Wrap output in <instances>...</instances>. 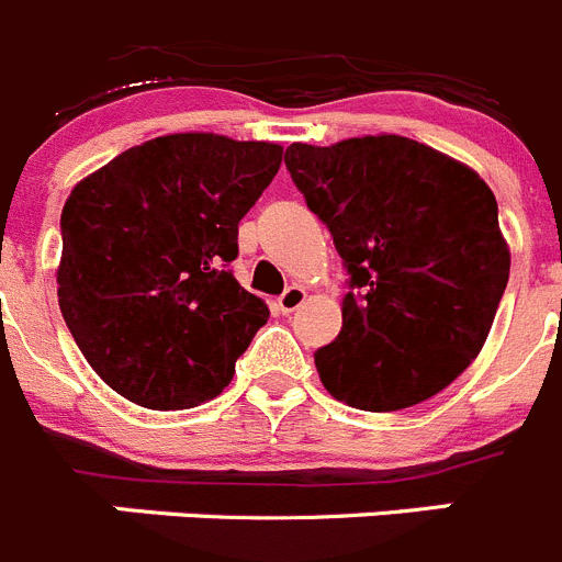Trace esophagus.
Returning <instances> with one entry per match:
<instances>
[{"label":"esophagus","instance_id":"34e87169","mask_svg":"<svg viewBox=\"0 0 562 562\" xmlns=\"http://www.w3.org/2000/svg\"><path fill=\"white\" fill-rule=\"evenodd\" d=\"M305 299H307V291L302 285H291V288H285V293H282L280 299H277V307H280L282 313H293V311H299V307L305 305Z\"/></svg>","mask_w":562,"mask_h":562}]
</instances>
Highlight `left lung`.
Instances as JSON below:
<instances>
[{
  "mask_svg": "<svg viewBox=\"0 0 562 562\" xmlns=\"http://www.w3.org/2000/svg\"><path fill=\"white\" fill-rule=\"evenodd\" d=\"M285 166L352 277L344 327L316 352L329 396L393 413L452 385L480 355L510 277L494 191L402 135L291 144Z\"/></svg>",
  "mask_w": 562,
  "mask_h": 562,
  "instance_id": "1",
  "label": "left lung"
}]
</instances>
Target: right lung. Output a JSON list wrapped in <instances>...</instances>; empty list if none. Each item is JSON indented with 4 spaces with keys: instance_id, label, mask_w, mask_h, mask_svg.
Listing matches in <instances>:
<instances>
[{
    "instance_id": "obj_1",
    "label": "right lung",
    "mask_w": 562,
    "mask_h": 562,
    "mask_svg": "<svg viewBox=\"0 0 562 562\" xmlns=\"http://www.w3.org/2000/svg\"><path fill=\"white\" fill-rule=\"evenodd\" d=\"M280 162L269 140L160 135L66 199L57 302L91 369L124 400L186 411L229 385L269 305L227 263Z\"/></svg>"
}]
</instances>
